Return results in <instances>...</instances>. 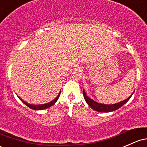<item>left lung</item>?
<instances>
[{"label":"left lung","instance_id":"obj_1","mask_svg":"<svg viewBox=\"0 0 147 147\" xmlns=\"http://www.w3.org/2000/svg\"><path fill=\"white\" fill-rule=\"evenodd\" d=\"M83 97H84V99L85 100H86V103L88 104V105H89L93 110L98 112H111V111H116V110H117L119 108H121L122 106H123L125 104L126 102L130 99V97H132V95L133 94V93L135 91L132 93V94H131L128 98L125 99V100L121 101V102H118V103L113 104V105H105V104L98 103V102H95V101L93 100L92 99H91L90 97H88V96L87 95L86 91H85L84 89H83Z\"/></svg>","mask_w":147,"mask_h":147}]
</instances>
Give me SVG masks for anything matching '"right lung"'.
<instances>
[{"label": "right lung", "mask_w": 147, "mask_h": 147, "mask_svg": "<svg viewBox=\"0 0 147 147\" xmlns=\"http://www.w3.org/2000/svg\"><path fill=\"white\" fill-rule=\"evenodd\" d=\"M60 93H61V90H60V92H59V94H58V95L57 96L56 98H55L53 101H51V102H48V103H47V104H43V105H31V104H29V103H27V102H24V101L22 98H20L19 96H17V97H19V99H20V100H21L25 105L27 106L28 107H29V108L31 109L42 110V109H48V108H49V107H52L53 105H54L55 104V102H56L57 101V99H59V95H60Z\"/></svg>", "instance_id": "add662e5"}]
</instances>
